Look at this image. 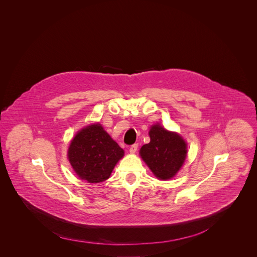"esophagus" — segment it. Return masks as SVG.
<instances>
[{
	"label": "esophagus",
	"mask_w": 257,
	"mask_h": 257,
	"mask_svg": "<svg viewBox=\"0 0 257 257\" xmlns=\"http://www.w3.org/2000/svg\"><path fill=\"white\" fill-rule=\"evenodd\" d=\"M137 149H138V144H137V143H135V144L131 145V146H130V149H129L130 154H135V153L137 152Z\"/></svg>",
	"instance_id": "obj_1"
}]
</instances>
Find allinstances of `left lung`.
Wrapping results in <instances>:
<instances>
[{"mask_svg":"<svg viewBox=\"0 0 257 257\" xmlns=\"http://www.w3.org/2000/svg\"><path fill=\"white\" fill-rule=\"evenodd\" d=\"M151 142L144 144L140 156L161 180L173 178L182 167L187 154L186 142L180 135L154 125L150 130Z\"/></svg>","mask_w":257,"mask_h":257,"instance_id":"8db88e82","label":"left lung"}]
</instances>
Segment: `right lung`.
I'll list each match as a JSON object with an SVG mask.
<instances>
[{
  "instance_id": "right-lung-1",
  "label": "right lung",
  "mask_w": 257,
  "mask_h": 257,
  "mask_svg": "<svg viewBox=\"0 0 257 257\" xmlns=\"http://www.w3.org/2000/svg\"><path fill=\"white\" fill-rule=\"evenodd\" d=\"M124 151L99 124L89 125L73 138L68 159L79 178L88 183L105 181Z\"/></svg>"
}]
</instances>
